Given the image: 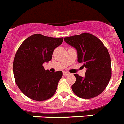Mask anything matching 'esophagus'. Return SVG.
<instances>
[{"label":"esophagus","instance_id":"34e87169","mask_svg":"<svg viewBox=\"0 0 124 124\" xmlns=\"http://www.w3.org/2000/svg\"><path fill=\"white\" fill-rule=\"evenodd\" d=\"M63 75H69L70 73L67 72H65V71H63Z\"/></svg>","mask_w":124,"mask_h":124}]
</instances>
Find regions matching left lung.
Returning a JSON list of instances; mask_svg holds the SVG:
<instances>
[{"mask_svg": "<svg viewBox=\"0 0 124 124\" xmlns=\"http://www.w3.org/2000/svg\"><path fill=\"white\" fill-rule=\"evenodd\" d=\"M64 40L77 50L78 62L87 68L84 77L74 74V93L83 99L101 94L111 78V61L107 48L97 37L89 33L65 37Z\"/></svg>", "mask_w": 124, "mask_h": 124, "instance_id": "obj_1", "label": "left lung"}]
</instances>
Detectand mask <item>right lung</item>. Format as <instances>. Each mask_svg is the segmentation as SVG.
I'll list each match as a JSON object with an SVG mask.
<instances>
[{
  "label": "right lung",
  "instance_id": "obj_1",
  "mask_svg": "<svg viewBox=\"0 0 124 124\" xmlns=\"http://www.w3.org/2000/svg\"><path fill=\"white\" fill-rule=\"evenodd\" d=\"M63 40V37L34 34L25 40L17 50L13 62L15 80L22 93L31 99L45 101L55 93L62 72H51L42 65L51 60L54 49Z\"/></svg>",
  "mask_w": 124,
  "mask_h": 124
}]
</instances>
